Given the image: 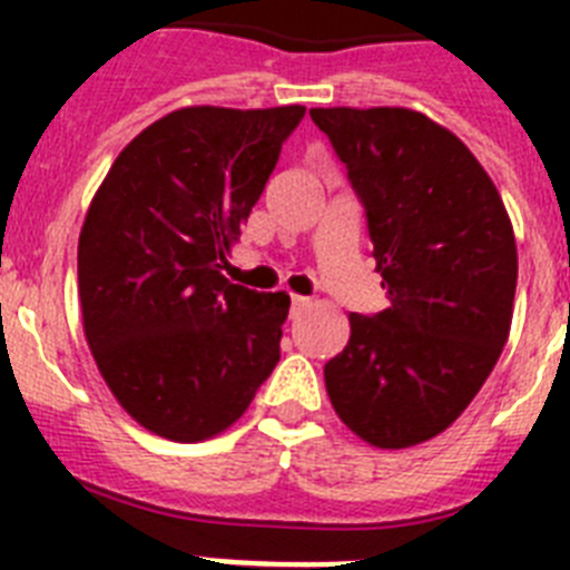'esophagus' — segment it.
<instances>
[{
  "label": "esophagus",
  "instance_id": "34e87169",
  "mask_svg": "<svg viewBox=\"0 0 570 570\" xmlns=\"http://www.w3.org/2000/svg\"><path fill=\"white\" fill-rule=\"evenodd\" d=\"M291 305H294V314H299V311H305L311 305V299L308 296H299V294H294L291 296Z\"/></svg>",
  "mask_w": 570,
  "mask_h": 570
}]
</instances>
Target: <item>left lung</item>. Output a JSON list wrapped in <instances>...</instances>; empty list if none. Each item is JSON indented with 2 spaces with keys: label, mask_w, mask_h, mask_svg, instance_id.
I'll list each match as a JSON object with an SVG mask.
<instances>
[{
  "label": "left lung",
  "mask_w": 570,
  "mask_h": 570,
  "mask_svg": "<svg viewBox=\"0 0 570 570\" xmlns=\"http://www.w3.org/2000/svg\"><path fill=\"white\" fill-rule=\"evenodd\" d=\"M365 208L391 308L351 314L325 365L331 405L376 448L442 434L508 342L517 294L511 219L476 156L407 108H314Z\"/></svg>",
  "instance_id": "obj_1"
}]
</instances>
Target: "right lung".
<instances>
[{"mask_svg": "<svg viewBox=\"0 0 570 570\" xmlns=\"http://www.w3.org/2000/svg\"><path fill=\"white\" fill-rule=\"evenodd\" d=\"M305 108H183L116 156L79 234L82 325L119 405L154 434L234 425L279 362L285 291L223 276Z\"/></svg>", "mask_w": 570, "mask_h": 570, "instance_id": "add662e5", "label": "right lung"}]
</instances>
